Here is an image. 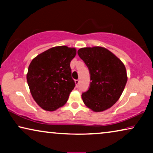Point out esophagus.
<instances>
[{
    "mask_svg": "<svg viewBox=\"0 0 153 153\" xmlns=\"http://www.w3.org/2000/svg\"><path fill=\"white\" fill-rule=\"evenodd\" d=\"M75 83H76V86H78L79 84V79H76V80H75Z\"/></svg>",
    "mask_w": 153,
    "mask_h": 153,
    "instance_id": "1",
    "label": "esophagus"
}]
</instances>
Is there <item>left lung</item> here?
Wrapping results in <instances>:
<instances>
[{
    "mask_svg": "<svg viewBox=\"0 0 153 153\" xmlns=\"http://www.w3.org/2000/svg\"><path fill=\"white\" fill-rule=\"evenodd\" d=\"M78 55L89 70L90 86L81 95L84 104L95 112L111 107L126 85V69L121 60L105 48H81Z\"/></svg>",
    "mask_w": 153,
    "mask_h": 153,
    "instance_id": "obj_1",
    "label": "left lung"
}]
</instances>
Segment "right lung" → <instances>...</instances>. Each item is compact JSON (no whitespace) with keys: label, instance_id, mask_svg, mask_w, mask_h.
<instances>
[{"label":"right lung","instance_id":"1","mask_svg":"<svg viewBox=\"0 0 153 153\" xmlns=\"http://www.w3.org/2000/svg\"><path fill=\"white\" fill-rule=\"evenodd\" d=\"M74 48L55 47L39 54L31 61L27 82L33 99L43 109L52 111L62 106L75 87L70 62Z\"/></svg>","mask_w":153,"mask_h":153}]
</instances>
